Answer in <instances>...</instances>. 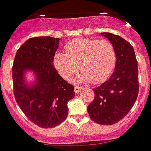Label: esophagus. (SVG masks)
<instances>
[{
    "mask_svg": "<svg viewBox=\"0 0 151 151\" xmlns=\"http://www.w3.org/2000/svg\"><path fill=\"white\" fill-rule=\"evenodd\" d=\"M81 90H82V88L80 87V86H75V88H74V91H75V93H76V94L80 93V91Z\"/></svg>",
    "mask_w": 151,
    "mask_h": 151,
    "instance_id": "obj_1",
    "label": "esophagus"
}]
</instances>
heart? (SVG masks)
<instances>
[{
	"label": "heart",
	"mask_w": 151,
	"mask_h": 151,
	"mask_svg": "<svg viewBox=\"0 0 151 151\" xmlns=\"http://www.w3.org/2000/svg\"><path fill=\"white\" fill-rule=\"evenodd\" d=\"M66 53L56 52L54 65L65 80H70L81 72L76 81L94 84L104 82L113 74L117 63V52L113 44L107 40L95 38H76L65 45Z\"/></svg>",
	"instance_id": "obj_1"
}]
</instances>
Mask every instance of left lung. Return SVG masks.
<instances>
[{"mask_svg":"<svg viewBox=\"0 0 151 151\" xmlns=\"http://www.w3.org/2000/svg\"><path fill=\"white\" fill-rule=\"evenodd\" d=\"M102 36L117 52L114 72L104 83L93 89L95 98L87 107L91 120L99 124L118 123L130 111L139 93L138 62L133 46L124 38L110 32Z\"/></svg>","mask_w":151,"mask_h":151,"instance_id":"left-lung-1","label":"left lung"}]
</instances>
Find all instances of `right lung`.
I'll use <instances>...</instances> for the list:
<instances>
[{"mask_svg": "<svg viewBox=\"0 0 151 151\" xmlns=\"http://www.w3.org/2000/svg\"><path fill=\"white\" fill-rule=\"evenodd\" d=\"M60 38L35 37L27 39L17 51L12 66L16 101L27 119L41 128L60 124L67 118V102L75 96L74 86L59 75L53 58ZM32 71L33 83L26 81L25 74Z\"/></svg>", "mask_w": 151, "mask_h": 151, "instance_id": "obj_1", "label": "right lung"}]
</instances>
